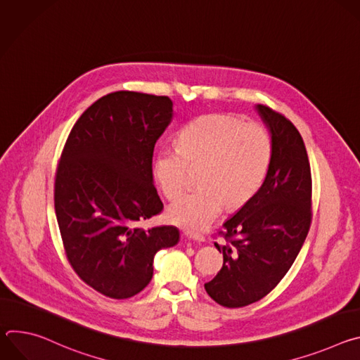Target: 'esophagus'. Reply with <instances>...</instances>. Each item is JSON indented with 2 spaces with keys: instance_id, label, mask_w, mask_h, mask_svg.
<instances>
[{
  "instance_id": "1",
  "label": "esophagus",
  "mask_w": 360,
  "mask_h": 360,
  "mask_svg": "<svg viewBox=\"0 0 360 360\" xmlns=\"http://www.w3.org/2000/svg\"><path fill=\"white\" fill-rule=\"evenodd\" d=\"M185 236L188 239H192V240H196V242H203L205 240V238L200 233H195V232H189V231L185 232Z\"/></svg>"
}]
</instances>
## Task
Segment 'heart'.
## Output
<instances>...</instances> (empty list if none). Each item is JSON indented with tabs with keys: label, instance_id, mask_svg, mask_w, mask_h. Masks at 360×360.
Returning <instances> with one entry per match:
<instances>
[{
	"label": "heart",
	"instance_id": "b5f03b06",
	"mask_svg": "<svg viewBox=\"0 0 360 360\" xmlns=\"http://www.w3.org/2000/svg\"><path fill=\"white\" fill-rule=\"evenodd\" d=\"M268 129L229 114L202 115L182 128L178 146L162 145L152 161V175L168 199L188 186L192 169L199 185L174 202L169 219L189 231L210 226L225 203L239 207L262 186L272 161Z\"/></svg>",
	"mask_w": 360,
	"mask_h": 360
}]
</instances>
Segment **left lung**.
Here are the masks:
<instances>
[{"mask_svg":"<svg viewBox=\"0 0 360 360\" xmlns=\"http://www.w3.org/2000/svg\"><path fill=\"white\" fill-rule=\"evenodd\" d=\"M271 132L268 175L219 232L226 240L218 275L205 290L225 307H242L266 296L286 275L311 228L312 176L295 125L269 107H255Z\"/></svg>","mask_w":360,"mask_h":360,"instance_id":"left-lung-1","label":"left lung"}]
</instances>
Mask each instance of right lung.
Returning a JSON list of instances; mask_svg holds the SVG:
<instances>
[{
  "label": "right lung",
  "instance_id": "right-lung-1",
  "mask_svg": "<svg viewBox=\"0 0 360 360\" xmlns=\"http://www.w3.org/2000/svg\"><path fill=\"white\" fill-rule=\"evenodd\" d=\"M172 115L168 96L117 91L95 101L65 142L54 186L64 249L77 275L108 297L139 293L155 253L179 240L175 226H139L164 210L152 157Z\"/></svg>",
  "mask_w": 360,
  "mask_h": 360
}]
</instances>
